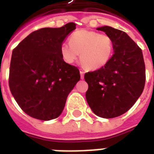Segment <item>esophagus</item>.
<instances>
[{"instance_id":"1","label":"esophagus","mask_w":154,"mask_h":154,"mask_svg":"<svg viewBox=\"0 0 154 154\" xmlns=\"http://www.w3.org/2000/svg\"><path fill=\"white\" fill-rule=\"evenodd\" d=\"M80 75H81V79H83L84 78V72L80 71Z\"/></svg>"}]
</instances>
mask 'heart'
Masks as SVG:
<instances>
[{
    "label": "heart",
    "instance_id": "1",
    "mask_svg": "<svg viewBox=\"0 0 154 154\" xmlns=\"http://www.w3.org/2000/svg\"><path fill=\"white\" fill-rule=\"evenodd\" d=\"M113 51V40L109 35L87 29L73 32L69 43H63L60 47L61 55L66 63H73L81 54V63L89 71L103 68L110 62Z\"/></svg>",
    "mask_w": 154,
    "mask_h": 154
}]
</instances>
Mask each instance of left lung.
<instances>
[{"instance_id":"1","label":"left lung","mask_w":154,"mask_h":154,"mask_svg":"<svg viewBox=\"0 0 154 154\" xmlns=\"http://www.w3.org/2000/svg\"><path fill=\"white\" fill-rule=\"evenodd\" d=\"M97 29L112 38L114 54L103 68L85 74L86 99L95 115L110 119L128 111L141 96L145 64L141 48L125 32L110 26Z\"/></svg>"}]
</instances>
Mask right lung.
<instances>
[{
  "mask_svg": "<svg viewBox=\"0 0 154 154\" xmlns=\"http://www.w3.org/2000/svg\"><path fill=\"white\" fill-rule=\"evenodd\" d=\"M75 29L72 22L60 28L40 29L12 52L10 90L28 116L41 120L56 119L80 80L78 68L64 62L60 52L61 44Z\"/></svg>",
  "mask_w": 154,
  "mask_h": 154,
  "instance_id": "obj_1",
  "label": "right lung"
}]
</instances>
